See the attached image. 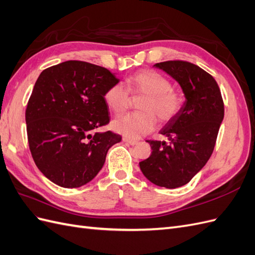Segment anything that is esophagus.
I'll use <instances>...</instances> for the list:
<instances>
[{
    "label": "esophagus",
    "mask_w": 255,
    "mask_h": 255,
    "mask_svg": "<svg viewBox=\"0 0 255 255\" xmlns=\"http://www.w3.org/2000/svg\"><path fill=\"white\" fill-rule=\"evenodd\" d=\"M122 140L125 141L126 143H128V144H130V145H135V144H137V143H138V141H137V140L129 139V138H128V137H123V138H122Z\"/></svg>",
    "instance_id": "esophagus-1"
}]
</instances>
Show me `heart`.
<instances>
[{
    "label": "heart",
    "mask_w": 255,
    "mask_h": 255,
    "mask_svg": "<svg viewBox=\"0 0 255 255\" xmlns=\"http://www.w3.org/2000/svg\"><path fill=\"white\" fill-rule=\"evenodd\" d=\"M129 90L137 98H143L139 114H128L114 120L113 128L130 139H138L153 132L157 120L165 125L172 121L183 106V97L172 89L166 76L154 70H141L128 79V89L120 83L114 84L104 95L105 103L116 115L125 113L129 106Z\"/></svg>",
    "instance_id": "heart-1"
}]
</instances>
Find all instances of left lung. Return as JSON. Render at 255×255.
I'll return each instance as SVG.
<instances>
[{
    "mask_svg": "<svg viewBox=\"0 0 255 255\" xmlns=\"http://www.w3.org/2000/svg\"><path fill=\"white\" fill-rule=\"evenodd\" d=\"M154 67L180 84L186 100L176 117L159 130L170 143L146 140L152 153L140 161L139 167L153 184L176 188L187 184L210 159L225 116V105L217 82L197 65L168 60Z\"/></svg>",
    "mask_w": 255,
    "mask_h": 255,
    "instance_id": "8db88e82",
    "label": "left lung"
}]
</instances>
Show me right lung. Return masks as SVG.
Returning a JSON list of instances; mask_svg holds the SVG:
<instances>
[{"label": "right lung", "instance_id": "1", "mask_svg": "<svg viewBox=\"0 0 255 255\" xmlns=\"http://www.w3.org/2000/svg\"><path fill=\"white\" fill-rule=\"evenodd\" d=\"M119 83L106 68L68 60L43 70L25 111L27 139L38 169L65 188L90 182L101 170L107 151L121 141L111 130L104 95Z\"/></svg>", "mask_w": 255, "mask_h": 255}]
</instances>
